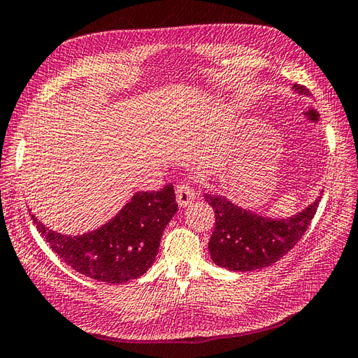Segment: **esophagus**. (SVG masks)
<instances>
[{
  "instance_id": "34e87169",
  "label": "esophagus",
  "mask_w": 358,
  "mask_h": 358,
  "mask_svg": "<svg viewBox=\"0 0 358 358\" xmlns=\"http://www.w3.org/2000/svg\"><path fill=\"white\" fill-rule=\"evenodd\" d=\"M194 198H196V192L193 190L192 185L179 184L176 187V199L180 207H187L188 204H192Z\"/></svg>"
}]
</instances>
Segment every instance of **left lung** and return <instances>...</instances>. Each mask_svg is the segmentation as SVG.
<instances>
[{
	"mask_svg": "<svg viewBox=\"0 0 358 358\" xmlns=\"http://www.w3.org/2000/svg\"><path fill=\"white\" fill-rule=\"evenodd\" d=\"M293 90L310 95L304 85L294 84ZM204 199L215 212V229L208 241L212 260L229 271L245 273L273 265L292 251L312 222L321 194L288 218L263 217L218 193H206Z\"/></svg>",
	"mask_w": 358,
	"mask_h": 358,
	"instance_id": "obj_1",
	"label": "left lung"
}]
</instances>
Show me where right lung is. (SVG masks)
Returning <instances> with one entry per match:
<instances>
[{
    "mask_svg": "<svg viewBox=\"0 0 358 358\" xmlns=\"http://www.w3.org/2000/svg\"><path fill=\"white\" fill-rule=\"evenodd\" d=\"M178 212L174 187L137 192L109 222L83 235L51 231L31 213L38 234L66 265L107 284L140 278L156 260L162 234Z\"/></svg>",
    "mask_w": 358,
    "mask_h": 358,
    "instance_id": "right-lung-1",
    "label": "right lung"
}]
</instances>
